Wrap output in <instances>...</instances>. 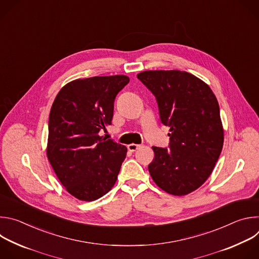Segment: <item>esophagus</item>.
Segmentation results:
<instances>
[{
  "instance_id": "1",
  "label": "esophagus",
  "mask_w": 259,
  "mask_h": 259,
  "mask_svg": "<svg viewBox=\"0 0 259 259\" xmlns=\"http://www.w3.org/2000/svg\"><path fill=\"white\" fill-rule=\"evenodd\" d=\"M128 150L130 151V152H136L138 149H140L141 147V145L140 144H134V143H131V144H128Z\"/></svg>"
}]
</instances>
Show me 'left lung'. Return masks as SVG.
<instances>
[{"mask_svg":"<svg viewBox=\"0 0 259 259\" xmlns=\"http://www.w3.org/2000/svg\"><path fill=\"white\" fill-rule=\"evenodd\" d=\"M137 78L155 95L161 122L170 128L169 150L153 146L149 171L157 186L188 195L207 180L224 145L218 101L201 79L181 70H145Z\"/></svg>","mask_w":259,"mask_h":259,"instance_id":"1","label":"left lung"}]
</instances>
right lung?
I'll return each mask as SVG.
<instances>
[{"mask_svg":"<svg viewBox=\"0 0 259 259\" xmlns=\"http://www.w3.org/2000/svg\"><path fill=\"white\" fill-rule=\"evenodd\" d=\"M128 83L124 75L75 80L52 104L47 157L65 190L81 201L101 198L118 179L127 147L99 131L112 124L115 98Z\"/></svg>","mask_w":259,"mask_h":259,"instance_id":"right-lung-1","label":"right lung"}]
</instances>
